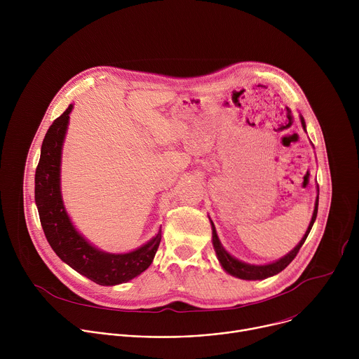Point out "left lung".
<instances>
[{
	"label": "left lung",
	"mask_w": 359,
	"mask_h": 359,
	"mask_svg": "<svg viewBox=\"0 0 359 359\" xmlns=\"http://www.w3.org/2000/svg\"><path fill=\"white\" fill-rule=\"evenodd\" d=\"M301 123H302V128L305 129V122H304V118H301ZM320 191V190H318ZM317 213H318V196H317V200H316V208H314V213H313V219L310 222V226L309 229H306L302 240L298 243V245L290 251L285 257L280 259L278 262L276 263H271V264H266V266H250V264H245V263H241L238 260H236L234 257H231V255L222 247L220 244V240L217 237V233H216V229H215V224L212 222V229H213V245L216 248V252H217V257L223 266V269L231 274V276H236L238 278H243V280H264L267 277H271V276H276L278 274L280 271H283L294 259L295 255L298 254L299 248L302 247L304 241L306 240V237H309L310 231H311V227L317 219Z\"/></svg>",
	"instance_id": "left-lung-1"
}]
</instances>
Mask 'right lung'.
Segmentation results:
<instances>
[{"label": "right lung", "instance_id": "obj_1", "mask_svg": "<svg viewBox=\"0 0 359 359\" xmlns=\"http://www.w3.org/2000/svg\"><path fill=\"white\" fill-rule=\"evenodd\" d=\"M72 105L49 126L35 170V203L43 234L58 257L99 285L126 283L153 262L162 240V229L147 244L126 254H109L90 245L72 226L61 197V150Z\"/></svg>", "mask_w": 359, "mask_h": 359}]
</instances>
